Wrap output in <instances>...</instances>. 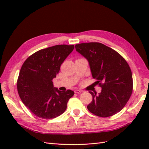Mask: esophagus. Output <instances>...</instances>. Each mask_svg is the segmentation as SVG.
I'll use <instances>...</instances> for the list:
<instances>
[{
  "mask_svg": "<svg viewBox=\"0 0 149 149\" xmlns=\"http://www.w3.org/2000/svg\"><path fill=\"white\" fill-rule=\"evenodd\" d=\"M75 92L76 93H77V94H80V93H82L83 92V90H75Z\"/></svg>",
  "mask_w": 149,
  "mask_h": 149,
  "instance_id": "34e87169",
  "label": "esophagus"
}]
</instances>
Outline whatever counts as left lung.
I'll list each match as a JSON object with an SVG mask.
<instances>
[{"label":"left lung","instance_id":"1","mask_svg":"<svg viewBox=\"0 0 149 149\" xmlns=\"http://www.w3.org/2000/svg\"><path fill=\"white\" fill-rule=\"evenodd\" d=\"M75 49L89 62L93 79L102 88L92 95L88 111L100 117H109L120 111L130 99L133 89L131 70L123 57L110 47L98 42L76 44Z\"/></svg>","mask_w":149,"mask_h":149}]
</instances>
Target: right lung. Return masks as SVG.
I'll use <instances>...</instances> for the list:
<instances>
[{
  "label": "right lung",
  "instance_id": "obj_1",
  "mask_svg": "<svg viewBox=\"0 0 149 149\" xmlns=\"http://www.w3.org/2000/svg\"><path fill=\"white\" fill-rule=\"evenodd\" d=\"M74 48V45H58L40 50L28 57L22 66L17 83L18 95L39 118L52 119L61 115L74 95L70 90L55 89L52 82Z\"/></svg>",
  "mask_w": 149,
  "mask_h": 149
}]
</instances>
